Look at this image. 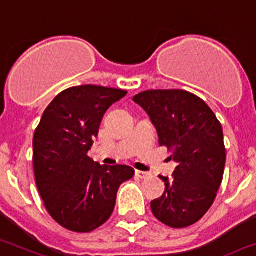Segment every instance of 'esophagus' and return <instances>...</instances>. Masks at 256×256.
I'll return each mask as SVG.
<instances>
[{
  "instance_id": "obj_1",
  "label": "esophagus",
  "mask_w": 256,
  "mask_h": 256,
  "mask_svg": "<svg viewBox=\"0 0 256 256\" xmlns=\"http://www.w3.org/2000/svg\"><path fill=\"white\" fill-rule=\"evenodd\" d=\"M136 176H138L140 179H146L147 176H150V172H146V171H140V170H136Z\"/></svg>"
}]
</instances>
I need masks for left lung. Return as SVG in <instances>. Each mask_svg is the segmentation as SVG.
<instances>
[{
    "label": "left lung",
    "instance_id": "obj_1",
    "mask_svg": "<svg viewBox=\"0 0 256 256\" xmlns=\"http://www.w3.org/2000/svg\"><path fill=\"white\" fill-rule=\"evenodd\" d=\"M133 100L156 126L160 146L178 162L171 179L160 175L165 192L151 202L152 213L172 228L192 226L208 212L224 179L221 123L200 98L184 90H148Z\"/></svg>",
    "mask_w": 256,
    "mask_h": 256
}]
</instances>
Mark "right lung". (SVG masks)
Here are the masks:
<instances>
[{"label":"right lung","mask_w":256,"mask_h":256,"mask_svg":"<svg viewBox=\"0 0 256 256\" xmlns=\"http://www.w3.org/2000/svg\"><path fill=\"white\" fill-rule=\"evenodd\" d=\"M126 95L95 85L62 91L44 112L32 140L35 182L52 218L74 232L104 224L116 193L134 176L126 165H100L88 156L105 112Z\"/></svg>","instance_id":"1"}]
</instances>
